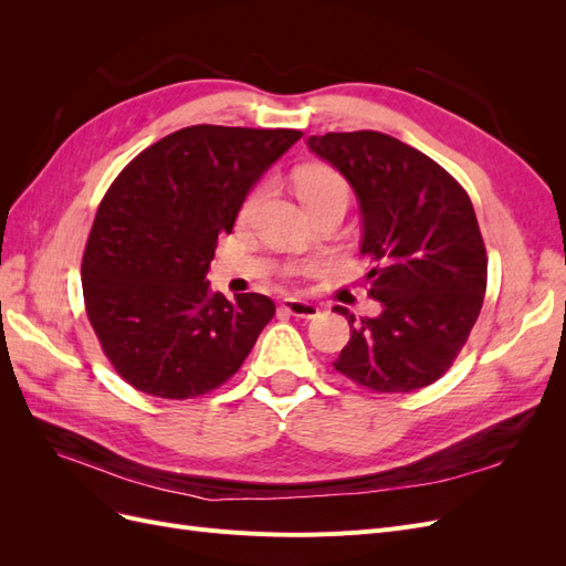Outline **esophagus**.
I'll return each instance as SVG.
<instances>
[{"label": "esophagus", "instance_id": "obj_1", "mask_svg": "<svg viewBox=\"0 0 566 566\" xmlns=\"http://www.w3.org/2000/svg\"><path fill=\"white\" fill-rule=\"evenodd\" d=\"M281 310L287 312L290 316H297V318H316L318 316V306L314 302H306L300 297H285L281 302Z\"/></svg>", "mask_w": 566, "mask_h": 566}]
</instances>
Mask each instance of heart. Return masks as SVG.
<instances>
[{"mask_svg": "<svg viewBox=\"0 0 566 566\" xmlns=\"http://www.w3.org/2000/svg\"><path fill=\"white\" fill-rule=\"evenodd\" d=\"M295 191H297L300 200L306 205V202H312V200H316V198H321L325 193L347 191V186L335 172H331V169H325V167H304V169H300V172L295 175ZM260 198H262V191H254L248 198L243 212L245 214L252 212V208H254L256 202H260Z\"/></svg>", "mask_w": 566, "mask_h": 566, "instance_id": "1", "label": "heart"}]
</instances>
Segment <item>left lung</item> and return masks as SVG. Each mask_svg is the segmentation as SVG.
<instances>
[{
	"label": "left lung",
	"mask_w": 566,
	"mask_h": 566,
	"mask_svg": "<svg viewBox=\"0 0 566 566\" xmlns=\"http://www.w3.org/2000/svg\"><path fill=\"white\" fill-rule=\"evenodd\" d=\"M354 188L361 254L378 316L349 321L335 370L375 391H413L447 373L482 312L486 248L472 200L424 153L380 132H331L306 139Z\"/></svg>",
	"instance_id": "left-lung-1"
}]
</instances>
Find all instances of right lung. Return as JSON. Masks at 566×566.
<instances>
[{"mask_svg":"<svg viewBox=\"0 0 566 566\" xmlns=\"http://www.w3.org/2000/svg\"><path fill=\"white\" fill-rule=\"evenodd\" d=\"M297 129L193 125L139 153L98 205L82 256L92 328L139 391L191 399L243 366L276 314L266 295L229 302L205 281L252 186Z\"/></svg>","mask_w":566,"mask_h":566,"instance_id":"obj_1","label":"right lung"}]
</instances>
